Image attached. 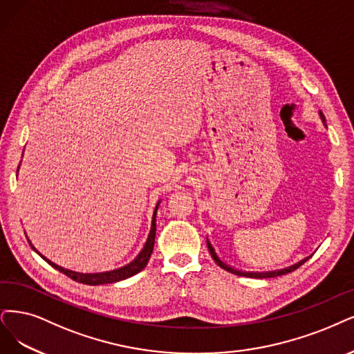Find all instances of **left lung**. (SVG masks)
<instances>
[{
    "instance_id": "obj_1",
    "label": "left lung",
    "mask_w": 354,
    "mask_h": 354,
    "mask_svg": "<svg viewBox=\"0 0 354 354\" xmlns=\"http://www.w3.org/2000/svg\"><path fill=\"white\" fill-rule=\"evenodd\" d=\"M319 118H321V121H322V124L325 125V116H324V113L319 111ZM326 127V125H325ZM207 246H208V251H210V254H212V257H213V259L216 261V264L218 266V267H221L223 270H226V271H229V272H232V274H234V276H242V277H252V279H271V277H279V276H283V274H287V272H292V271H295L296 268H299L300 266L302 264H305L306 261L313 255H309V257H306V258H304V259H300L299 263H296V264H293V266H290V267H286V268H281V270H274V271H242V270H238V268H233L232 266H229V264H226L225 261H221V258L217 255V252H216V250H214V246L212 245V242L208 241V238H207Z\"/></svg>"
}]
</instances>
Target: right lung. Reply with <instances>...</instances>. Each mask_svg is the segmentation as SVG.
<instances>
[{
  "label": "right lung",
  "mask_w": 354,
  "mask_h": 354,
  "mask_svg": "<svg viewBox=\"0 0 354 354\" xmlns=\"http://www.w3.org/2000/svg\"><path fill=\"white\" fill-rule=\"evenodd\" d=\"M20 167V165H19ZM19 172V169H17ZM159 204H160V200L157 201L156 204V208L153 212V217H151V227H150V233L147 236V241L146 243H144L142 250L140 251V254L131 261L129 264L124 266V267H120L116 270H111V271H103V272H77V271H71V270H67V268H62L61 266H57L55 263H52V261H49L48 258H45L41 252L36 251V248L32 245V242L29 241L30 246L33 248V251H36L39 255H41L46 263L54 267L55 270L61 271L62 274H65V276H68L70 279H73L74 281H78V283H83V284H88V286H99V284H108V283H116V281H121V280H125L128 277H133L136 276L137 272H140L144 267L147 266L149 259H150V255L153 252V246H154V238H156V213H157V208H159Z\"/></svg>",
  "instance_id": "1"
}]
</instances>
